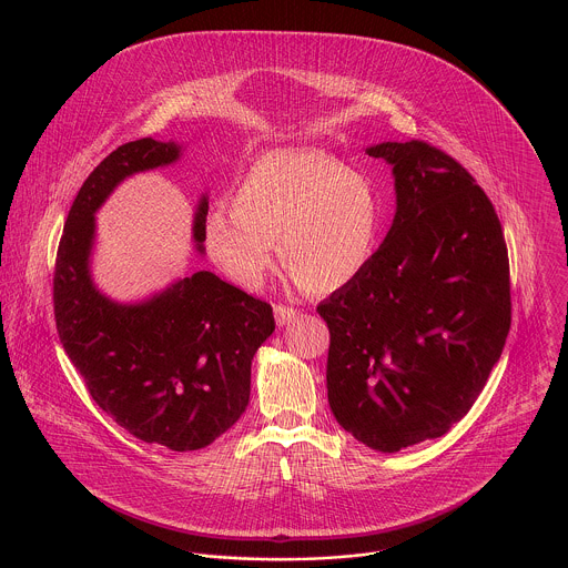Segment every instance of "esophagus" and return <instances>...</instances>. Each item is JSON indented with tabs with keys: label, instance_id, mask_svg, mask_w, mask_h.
<instances>
[{
	"label": "esophagus",
	"instance_id": "34e87169",
	"mask_svg": "<svg viewBox=\"0 0 568 568\" xmlns=\"http://www.w3.org/2000/svg\"><path fill=\"white\" fill-rule=\"evenodd\" d=\"M296 316H298V310H294V307H290V305H276V307H274V318H276V325H278V327L292 323Z\"/></svg>",
	"mask_w": 568,
	"mask_h": 568
}]
</instances>
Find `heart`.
Returning a JSON list of instances; mask_svg holds the SVG:
<instances>
[{
  "label": "heart",
  "mask_w": 568,
  "mask_h": 568,
  "mask_svg": "<svg viewBox=\"0 0 568 568\" xmlns=\"http://www.w3.org/2000/svg\"><path fill=\"white\" fill-rule=\"evenodd\" d=\"M385 223L383 199L361 172L323 150H272L239 179L232 201L205 214L203 243L245 290L283 265L312 294L352 285L372 263Z\"/></svg>",
  "instance_id": "1"
}]
</instances>
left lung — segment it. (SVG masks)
Segmentation results:
<instances>
[{"mask_svg":"<svg viewBox=\"0 0 568 568\" xmlns=\"http://www.w3.org/2000/svg\"><path fill=\"white\" fill-rule=\"evenodd\" d=\"M394 168L396 216L369 267L316 312L329 327L338 425L394 454L463 420L511 327L509 254L494 203L427 141L367 148Z\"/></svg>","mask_w":568,"mask_h":568,"instance_id":"8db88e82","label":"left lung"}]
</instances>
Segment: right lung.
I'll return each mask as SVG.
<instances>
[{
    "mask_svg": "<svg viewBox=\"0 0 568 568\" xmlns=\"http://www.w3.org/2000/svg\"><path fill=\"white\" fill-rule=\"evenodd\" d=\"M174 141L136 139L110 152L83 181L54 261L59 341L92 400L134 438L172 452L212 445L250 403L256 349L274 332L272 305L196 272L134 305L105 298L90 278L94 212L130 174L174 163ZM207 199L194 214L203 252Z\"/></svg>",
    "mask_w": 568,
    "mask_h": 568,
    "instance_id": "right-lung-1",
    "label": "right lung"
}]
</instances>
